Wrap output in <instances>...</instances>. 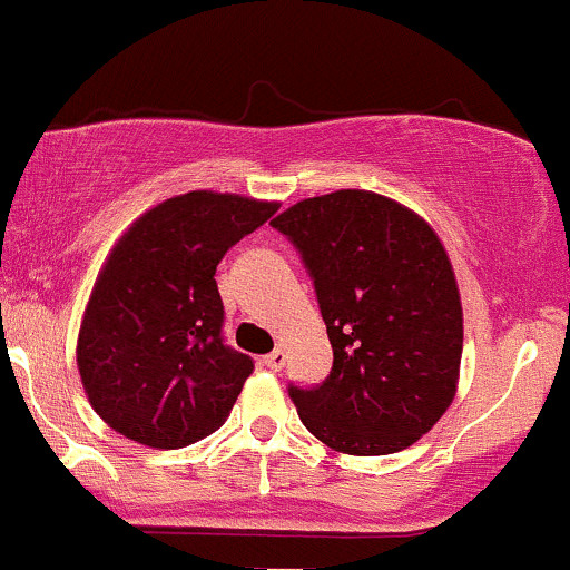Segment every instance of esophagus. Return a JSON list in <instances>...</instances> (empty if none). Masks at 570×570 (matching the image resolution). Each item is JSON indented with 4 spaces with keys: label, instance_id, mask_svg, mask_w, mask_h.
Listing matches in <instances>:
<instances>
[{
    "label": "esophagus",
    "instance_id": "1",
    "mask_svg": "<svg viewBox=\"0 0 570 570\" xmlns=\"http://www.w3.org/2000/svg\"><path fill=\"white\" fill-rule=\"evenodd\" d=\"M284 362H286L284 348H276V351L267 353V356H263V364H265L267 370H273V372H278L281 367H284Z\"/></svg>",
    "mask_w": 570,
    "mask_h": 570
}]
</instances>
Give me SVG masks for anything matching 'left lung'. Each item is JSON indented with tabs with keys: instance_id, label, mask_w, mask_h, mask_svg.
Masks as SVG:
<instances>
[{
	"instance_id": "1",
	"label": "left lung",
	"mask_w": 570,
	"mask_h": 570,
	"mask_svg": "<svg viewBox=\"0 0 570 570\" xmlns=\"http://www.w3.org/2000/svg\"><path fill=\"white\" fill-rule=\"evenodd\" d=\"M271 225L303 257L335 353L324 383L289 385L299 421L337 453L410 448L450 407L461 370V294L442 240L367 189L305 198Z\"/></svg>"
}]
</instances>
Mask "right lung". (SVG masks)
<instances>
[{"mask_svg": "<svg viewBox=\"0 0 570 570\" xmlns=\"http://www.w3.org/2000/svg\"><path fill=\"white\" fill-rule=\"evenodd\" d=\"M278 203L176 195L122 233L98 273L77 337L82 389L107 426L176 450L217 431L254 362L222 337L217 265Z\"/></svg>", "mask_w": 570, "mask_h": 570, "instance_id": "obj_1", "label": "right lung"}]
</instances>
